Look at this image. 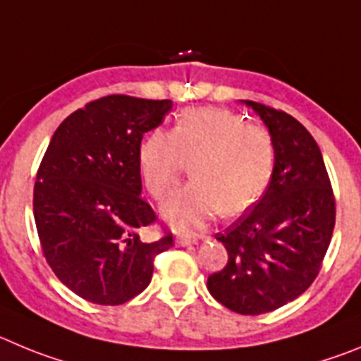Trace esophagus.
Masks as SVG:
<instances>
[{"instance_id": "34e87169", "label": "esophagus", "mask_w": 361, "mask_h": 361, "mask_svg": "<svg viewBox=\"0 0 361 361\" xmlns=\"http://www.w3.org/2000/svg\"><path fill=\"white\" fill-rule=\"evenodd\" d=\"M197 239H200V235H196V233H185V235L176 237V243L181 246H188L192 245V243H196Z\"/></svg>"}]
</instances>
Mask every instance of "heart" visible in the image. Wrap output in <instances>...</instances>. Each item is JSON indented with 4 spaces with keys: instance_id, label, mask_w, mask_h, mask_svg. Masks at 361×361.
Returning <instances> with one entry per match:
<instances>
[{
    "instance_id": "1",
    "label": "heart",
    "mask_w": 361,
    "mask_h": 361,
    "mask_svg": "<svg viewBox=\"0 0 361 361\" xmlns=\"http://www.w3.org/2000/svg\"><path fill=\"white\" fill-rule=\"evenodd\" d=\"M138 164L145 188L167 200L190 164L192 183L164 204L176 228L203 225L214 214H237L253 204L274 173L275 147L268 129L246 124L228 109H188L171 133L152 131L142 142Z\"/></svg>"
}]
</instances>
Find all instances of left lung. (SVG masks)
Masks as SVG:
<instances>
[{
	"label": "left lung",
	"mask_w": 361,
	"mask_h": 361,
	"mask_svg": "<svg viewBox=\"0 0 361 361\" xmlns=\"http://www.w3.org/2000/svg\"><path fill=\"white\" fill-rule=\"evenodd\" d=\"M275 147L264 196L217 241L228 262L207 281L210 295L239 314H262L295 300L322 268L336 219V200L311 133L281 109L246 100Z\"/></svg>",
	"instance_id": "obj_1"
}]
</instances>
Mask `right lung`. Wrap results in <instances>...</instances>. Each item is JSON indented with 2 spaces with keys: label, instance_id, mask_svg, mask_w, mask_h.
<instances>
[{
  "label": "right lung",
  "instance_id": "1",
  "mask_svg": "<svg viewBox=\"0 0 361 361\" xmlns=\"http://www.w3.org/2000/svg\"><path fill=\"white\" fill-rule=\"evenodd\" d=\"M173 100L108 95L87 102L55 129L37 169L34 219L57 279L80 298L118 306L151 282L154 259L173 233L147 241L157 214L142 197L138 152Z\"/></svg>",
  "mask_w": 361,
  "mask_h": 361
}]
</instances>
